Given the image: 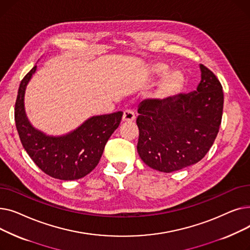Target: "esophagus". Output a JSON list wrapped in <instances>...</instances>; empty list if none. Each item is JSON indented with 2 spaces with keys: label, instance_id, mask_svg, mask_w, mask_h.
<instances>
[{
  "label": "esophagus",
  "instance_id": "1",
  "mask_svg": "<svg viewBox=\"0 0 250 250\" xmlns=\"http://www.w3.org/2000/svg\"><path fill=\"white\" fill-rule=\"evenodd\" d=\"M136 120V115L135 112L132 109H126L124 111V115H123V122L125 123H132Z\"/></svg>",
  "mask_w": 250,
  "mask_h": 250
}]
</instances>
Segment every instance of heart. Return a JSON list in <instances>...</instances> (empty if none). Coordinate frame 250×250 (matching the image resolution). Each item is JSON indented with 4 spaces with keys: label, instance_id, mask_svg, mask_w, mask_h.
I'll use <instances>...</instances> for the list:
<instances>
[{
    "label": "heart",
    "instance_id": "heart-1",
    "mask_svg": "<svg viewBox=\"0 0 250 250\" xmlns=\"http://www.w3.org/2000/svg\"><path fill=\"white\" fill-rule=\"evenodd\" d=\"M151 72L157 76H160L167 72L168 65L163 62H155L151 65ZM183 85V76L177 72L172 71L166 73L157 86L154 97L157 100L166 101L174 97L181 90Z\"/></svg>",
    "mask_w": 250,
    "mask_h": 250
}]
</instances>
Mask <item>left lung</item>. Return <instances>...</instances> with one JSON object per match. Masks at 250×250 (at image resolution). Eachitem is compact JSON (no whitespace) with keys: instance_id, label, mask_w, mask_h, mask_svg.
Wrapping results in <instances>:
<instances>
[{"instance_id":"obj_1","label":"left lung","mask_w":250,"mask_h":250,"mask_svg":"<svg viewBox=\"0 0 250 250\" xmlns=\"http://www.w3.org/2000/svg\"><path fill=\"white\" fill-rule=\"evenodd\" d=\"M195 91L166 101L140 103L138 153L149 167L173 172L201 161L215 142L222 121L224 93L212 71L200 64Z\"/></svg>"}]
</instances>
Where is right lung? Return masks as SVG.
Listing matches in <instances>:
<instances>
[{"mask_svg":"<svg viewBox=\"0 0 250 250\" xmlns=\"http://www.w3.org/2000/svg\"><path fill=\"white\" fill-rule=\"evenodd\" d=\"M37 67H33L20 83L15 104V123L22 145L42 171L57 179L75 180L93 170L105 145L118 127L123 112L91 116L72 132L49 136L35 128L25 111V91Z\"/></svg>","mask_w":250,"mask_h":250,"instance_id":"1","label":"right lung"}]
</instances>
